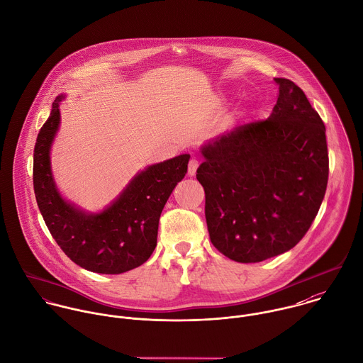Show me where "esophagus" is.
Instances as JSON below:
<instances>
[{
	"label": "esophagus",
	"instance_id": "34e87169",
	"mask_svg": "<svg viewBox=\"0 0 363 363\" xmlns=\"http://www.w3.org/2000/svg\"><path fill=\"white\" fill-rule=\"evenodd\" d=\"M198 167H199V161L195 160V158H192V160L189 161V164H188V174H189L191 177H194V175L196 174Z\"/></svg>",
	"mask_w": 363,
	"mask_h": 363
}]
</instances>
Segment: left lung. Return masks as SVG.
Segmentation results:
<instances>
[{
	"instance_id": "1",
	"label": "left lung",
	"mask_w": 363,
	"mask_h": 363,
	"mask_svg": "<svg viewBox=\"0 0 363 363\" xmlns=\"http://www.w3.org/2000/svg\"><path fill=\"white\" fill-rule=\"evenodd\" d=\"M275 82L279 95L269 118L202 145L196 171L211 241L242 264L293 248L327 189L325 126L301 88L286 78Z\"/></svg>"
}]
</instances>
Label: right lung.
I'll use <instances>...</instances> for the list:
<instances>
[{"instance_id": "obj_1", "label": "right lung", "mask_w": 363, "mask_h": 363, "mask_svg": "<svg viewBox=\"0 0 363 363\" xmlns=\"http://www.w3.org/2000/svg\"><path fill=\"white\" fill-rule=\"evenodd\" d=\"M62 99L65 95L55 99L33 151V189L39 211L56 242L81 268L106 275L135 269L157 245L161 212L185 177L191 155L181 154L147 167L102 212H84L60 195L50 167Z\"/></svg>"}]
</instances>
